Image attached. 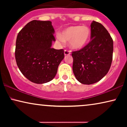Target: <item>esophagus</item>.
I'll list each match as a JSON object with an SVG mask.
<instances>
[{
	"label": "esophagus",
	"mask_w": 127,
	"mask_h": 127,
	"mask_svg": "<svg viewBox=\"0 0 127 127\" xmlns=\"http://www.w3.org/2000/svg\"><path fill=\"white\" fill-rule=\"evenodd\" d=\"M70 54V51H68V50H65L64 51V54H65V55H69Z\"/></svg>",
	"instance_id": "34e87169"
}]
</instances>
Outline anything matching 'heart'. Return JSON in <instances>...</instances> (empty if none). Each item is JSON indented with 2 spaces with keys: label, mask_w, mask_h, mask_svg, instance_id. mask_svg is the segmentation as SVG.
Wrapping results in <instances>:
<instances>
[{
  "label": "heart",
  "mask_w": 127,
  "mask_h": 127,
  "mask_svg": "<svg viewBox=\"0 0 127 127\" xmlns=\"http://www.w3.org/2000/svg\"><path fill=\"white\" fill-rule=\"evenodd\" d=\"M91 31L87 26H70L57 33L56 37L60 44L69 41V46L73 50H78L86 47L91 39Z\"/></svg>",
  "instance_id": "heart-1"
}]
</instances>
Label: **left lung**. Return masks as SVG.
Returning a JSON list of instances; mask_svg holds the SVG:
<instances>
[{
  "instance_id": "obj_1",
  "label": "left lung",
  "mask_w": 127,
  "mask_h": 127,
  "mask_svg": "<svg viewBox=\"0 0 127 127\" xmlns=\"http://www.w3.org/2000/svg\"><path fill=\"white\" fill-rule=\"evenodd\" d=\"M91 41L79 51H73V72L76 79L84 84L100 80L112 64L113 41L106 29L98 22L91 24Z\"/></svg>"
}]
</instances>
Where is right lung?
<instances>
[{
    "mask_svg": "<svg viewBox=\"0 0 127 127\" xmlns=\"http://www.w3.org/2000/svg\"><path fill=\"white\" fill-rule=\"evenodd\" d=\"M50 21L33 20L18 33L15 57L21 72L29 80L43 84L52 80L64 58V50L51 48L55 41Z\"/></svg>",
    "mask_w": 127,
    "mask_h": 127,
    "instance_id": "add662e5",
    "label": "right lung"
}]
</instances>
